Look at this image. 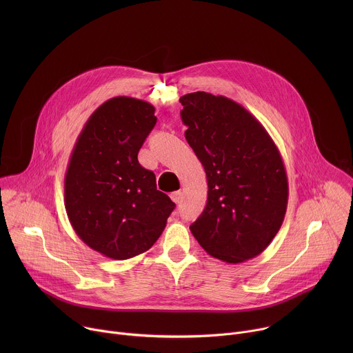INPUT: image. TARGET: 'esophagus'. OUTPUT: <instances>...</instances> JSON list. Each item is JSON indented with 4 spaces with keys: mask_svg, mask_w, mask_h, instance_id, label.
<instances>
[{
    "mask_svg": "<svg viewBox=\"0 0 353 353\" xmlns=\"http://www.w3.org/2000/svg\"><path fill=\"white\" fill-rule=\"evenodd\" d=\"M172 199L174 201L176 204H180L181 203V199H183V192L181 191H174V192H172Z\"/></svg>",
    "mask_w": 353,
    "mask_h": 353,
    "instance_id": "obj_1",
    "label": "esophagus"
}]
</instances>
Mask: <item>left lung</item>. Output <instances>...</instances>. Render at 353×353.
Returning <instances> with one entry per match:
<instances>
[{
	"instance_id": "8db88e82",
	"label": "left lung",
	"mask_w": 353,
	"mask_h": 353,
	"mask_svg": "<svg viewBox=\"0 0 353 353\" xmlns=\"http://www.w3.org/2000/svg\"><path fill=\"white\" fill-rule=\"evenodd\" d=\"M180 103L185 139L208 181L207 207L190 230L218 260L254 259L286 214L289 187L279 150L263 124L229 97L194 92Z\"/></svg>"
}]
</instances>
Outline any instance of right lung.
Instances as JSON below:
<instances>
[{
    "mask_svg": "<svg viewBox=\"0 0 353 353\" xmlns=\"http://www.w3.org/2000/svg\"><path fill=\"white\" fill-rule=\"evenodd\" d=\"M157 124L155 108L117 96L83 125L68 162L65 211L79 239L97 253L128 260L162 234L176 204L157 188L138 152Z\"/></svg>",
    "mask_w": 353,
    "mask_h": 353,
    "instance_id": "obj_1",
    "label": "right lung"
}]
</instances>
